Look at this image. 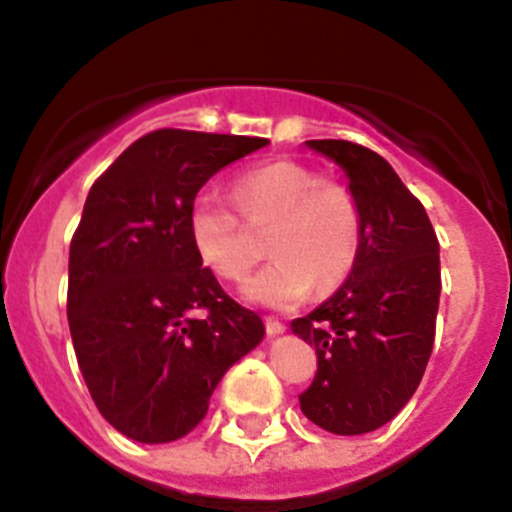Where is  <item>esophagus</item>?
Returning <instances> with one entry per match:
<instances>
[{
  "instance_id": "esophagus-1",
  "label": "esophagus",
  "mask_w": 512,
  "mask_h": 512,
  "mask_svg": "<svg viewBox=\"0 0 512 512\" xmlns=\"http://www.w3.org/2000/svg\"><path fill=\"white\" fill-rule=\"evenodd\" d=\"M264 325H266V333H269V336H279V333H284V328H287V325L277 318H266Z\"/></svg>"
}]
</instances>
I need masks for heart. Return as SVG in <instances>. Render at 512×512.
Instances as JSON below:
<instances>
[{"label":"heart","instance_id":"1","mask_svg":"<svg viewBox=\"0 0 512 512\" xmlns=\"http://www.w3.org/2000/svg\"><path fill=\"white\" fill-rule=\"evenodd\" d=\"M233 197L253 230L271 228L266 251L274 261L246 284L253 302L292 307L310 295L312 284L330 292L354 271L364 215L346 184L320 179L295 161H271L243 171L233 182ZM240 216L215 194H200L189 207V241L202 264L225 282H241L261 259V246Z\"/></svg>","mask_w":512,"mask_h":512}]
</instances>
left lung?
Instances as JSON below:
<instances>
[{"label": "left lung", "instance_id": "left-lung-1", "mask_svg": "<svg viewBox=\"0 0 512 512\" xmlns=\"http://www.w3.org/2000/svg\"><path fill=\"white\" fill-rule=\"evenodd\" d=\"M307 146L346 171L364 215V243L336 295L292 320L318 356L300 408L323 431L359 436L405 408L431 359L441 295L438 238L425 207L379 153L351 140Z\"/></svg>", "mask_w": 512, "mask_h": 512}]
</instances>
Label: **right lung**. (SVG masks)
Instances as JSON below:
<instances>
[{"label": "right lung", "instance_id": "right-lung-1", "mask_svg": "<svg viewBox=\"0 0 512 512\" xmlns=\"http://www.w3.org/2000/svg\"><path fill=\"white\" fill-rule=\"evenodd\" d=\"M266 138L161 128L99 176L69 248L71 341L94 405L140 443L202 423L264 323L220 287L189 241V207L210 176Z\"/></svg>", "mask_w": 512, "mask_h": 512}]
</instances>
